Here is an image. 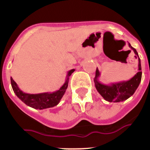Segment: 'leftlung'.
Here are the masks:
<instances>
[{
  "mask_svg": "<svg viewBox=\"0 0 150 150\" xmlns=\"http://www.w3.org/2000/svg\"><path fill=\"white\" fill-rule=\"evenodd\" d=\"M128 46L134 51V54H136L135 58L138 59L139 61V72L129 81H121V82L118 83H112L109 85L103 84L99 81V78L100 77L101 73L98 68H96V76L93 80L95 87H96L97 91L100 93L101 96L107 102H120L126 100L134 94V92L139 86L142 75L141 60L137 50L133 48L129 43H128Z\"/></svg>",
  "mask_w": 150,
  "mask_h": 150,
  "instance_id": "1",
  "label": "left lung"
}]
</instances>
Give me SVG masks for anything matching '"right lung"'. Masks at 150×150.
Segmentation results:
<instances>
[{"label":"right lung","mask_w":150,"mask_h":150,"mask_svg":"<svg viewBox=\"0 0 150 150\" xmlns=\"http://www.w3.org/2000/svg\"><path fill=\"white\" fill-rule=\"evenodd\" d=\"M75 71V69L68 71L67 74L66 81L61 88L58 91L54 92H45L40 93H28L22 91L19 88L18 85L11 78V83L13 92L20 100H22L25 104L30 107L37 110L50 108L57 106L59 103L60 100L64 96L69 83V76Z\"/></svg>","instance_id":"add662e5"}]
</instances>
